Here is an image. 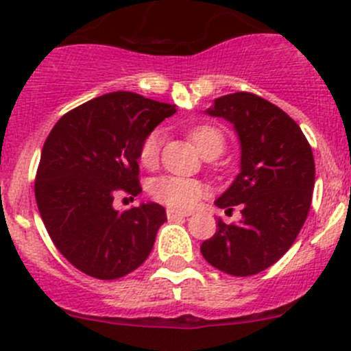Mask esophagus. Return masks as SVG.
<instances>
[{"label":"esophagus","mask_w":351,"mask_h":351,"mask_svg":"<svg viewBox=\"0 0 351 351\" xmlns=\"http://www.w3.org/2000/svg\"><path fill=\"white\" fill-rule=\"evenodd\" d=\"M190 213L188 212H180V210H175V208H168L166 210V217H168L169 220H175V219H183V217H188Z\"/></svg>","instance_id":"esophagus-1"}]
</instances>
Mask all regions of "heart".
<instances>
[{"instance_id": "heart-1", "label": "heart", "mask_w": 351, "mask_h": 351, "mask_svg": "<svg viewBox=\"0 0 351 351\" xmlns=\"http://www.w3.org/2000/svg\"><path fill=\"white\" fill-rule=\"evenodd\" d=\"M188 134H190V139L202 154L210 147L223 149L225 136L219 128L200 124V126L191 128ZM160 145L161 134L158 131L149 132L143 139L141 146H139V161H141L143 166L149 168V166L156 165L158 154H160ZM205 193L206 188L204 183L195 178H185V176L163 175L158 176L149 183V195L154 200L178 210L193 208Z\"/></svg>"}]
</instances>
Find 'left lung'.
Returning <instances> with one entry per match:
<instances>
[{
	"mask_svg": "<svg viewBox=\"0 0 351 351\" xmlns=\"http://www.w3.org/2000/svg\"><path fill=\"white\" fill-rule=\"evenodd\" d=\"M206 114L234 124L241 141V173L215 205L230 212L241 205L242 220L219 219L200 252L225 274L254 276L278 263L296 241L311 206L315 158L301 128L259 95L227 94Z\"/></svg>",
	"mask_w": 351,
	"mask_h": 351,
	"instance_id": "left-lung-1",
	"label": "left lung"
}]
</instances>
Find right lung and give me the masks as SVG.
<instances>
[{"mask_svg":"<svg viewBox=\"0 0 351 351\" xmlns=\"http://www.w3.org/2000/svg\"><path fill=\"white\" fill-rule=\"evenodd\" d=\"M175 106L134 92H110L69 110L50 131L35 178V198L51 242L84 274L119 279L149 256L161 205L117 212V193H141L139 146Z\"/></svg>","mask_w":351,"mask_h":351,"instance_id":"add662e5","label":"right lung"}]
</instances>
